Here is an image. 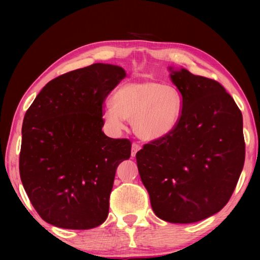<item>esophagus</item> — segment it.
<instances>
[{
	"mask_svg": "<svg viewBox=\"0 0 260 260\" xmlns=\"http://www.w3.org/2000/svg\"><path fill=\"white\" fill-rule=\"evenodd\" d=\"M141 145L140 144H137V143H133V144H132V156H135L136 155V153L139 152L140 150H141Z\"/></svg>",
	"mask_w": 260,
	"mask_h": 260,
	"instance_id": "obj_1",
	"label": "esophagus"
}]
</instances>
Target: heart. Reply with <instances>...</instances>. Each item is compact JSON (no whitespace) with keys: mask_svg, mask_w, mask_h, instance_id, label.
Wrapping results in <instances>:
<instances>
[{"mask_svg":"<svg viewBox=\"0 0 260 260\" xmlns=\"http://www.w3.org/2000/svg\"><path fill=\"white\" fill-rule=\"evenodd\" d=\"M182 115V97L174 87L151 80H131L121 84L103 110L110 131L125 128L132 120L136 135L146 142L167 139L178 127Z\"/></svg>","mask_w":260,"mask_h":260,"instance_id":"obj_1","label":"heart"}]
</instances>
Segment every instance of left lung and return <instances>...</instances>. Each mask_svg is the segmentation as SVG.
<instances>
[{
    "mask_svg": "<svg viewBox=\"0 0 260 260\" xmlns=\"http://www.w3.org/2000/svg\"><path fill=\"white\" fill-rule=\"evenodd\" d=\"M182 115L169 137L136 153L154 213L171 223L201 221L233 194L245 163L242 114L218 81L169 67Z\"/></svg>",
    "mask_w": 260,
    "mask_h": 260,
    "instance_id": "1",
    "label": "left lung"
}]
</instances>
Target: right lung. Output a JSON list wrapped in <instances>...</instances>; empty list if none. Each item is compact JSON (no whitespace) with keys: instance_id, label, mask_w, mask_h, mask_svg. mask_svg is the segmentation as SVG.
I'll return each mask as SVG.
<instances>
[{"instance_id":"right-lung-1","label":"right lung","mask_w":260,"mask_h":260,"mask_svg":"<svg viewBox=\"0 0 260 260\" xmlns=\"http://www.w3.org/2000/svg\"><path fill=\"white\" fill-rule=\"evenodd\" d=\"M125 76L109 63L70 71L49 81L26 110L20 176L46 222L86 230L106 220L116 169L132 144L105 135L103 103Z\"/></svg>"}]
</instances>
